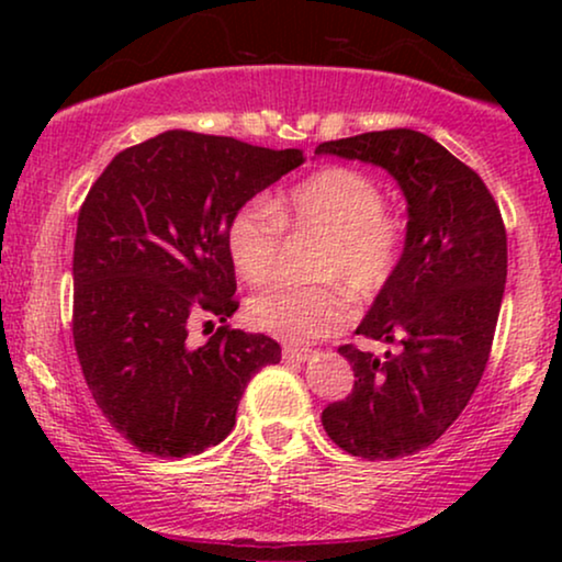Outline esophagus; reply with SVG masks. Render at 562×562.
I'll return each mask as SVG.
<instances>
[{
  "mask_svg": "<svg viewBox=\"0 0 562 562\" xmlns=\"http://www.w3.org/2000/svg\"><path fill=\"white\" fill-rule=\"evenodd\" d=\"M312 350L310 348H299V345H283V358L286 360H296V363H304L310 360Z\"/></svg>",
  "mask_w": 562,
  "mask_h": 562,
  "instance_id": "34e87169",
  "label": "esophagus"
}]
</instances>
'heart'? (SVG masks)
I'll return each instance as SVG.
<instances>
[{
	"mask_svg": "<svg viewBox=\"0 0 562 562\" xmlns=\"http://www.w3.org/2000/svg\"><path fill=\"white\" fill-rule=\"evenodd\" d=\"M283 229L317 233L312 258L317 283L276 281L250 299V322L289 342L333 335L352 319V299L386 286L402 260L406 220L383 206V189L350 166H327L296 181L271 204L250 199L229 214L225 248L235 271L248 283H263L279 268Z\"/></svg>",
	"mask_w": 562,
	"mask_h": 562,
	"instance_id": "b5f03b06",
	"label": "heart"
}]
</instances>
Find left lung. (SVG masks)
I'll use <instances>...</instances> for the list:
<instances>
[{
  "instance_id": "left-lung-1",
  "label": "left lung",
  "mask_w": 562,
  "mask_h": 562,
  "mask_svg": "<svg viewBox=\"0 0 562 562\" xmlns=\"http://www.w3.org/2000/svg\"><path fill=\"white\" fill-rule=\"evenodd\" d=\"M314 153L386 168L409 212L402 260L356 329L398 350L379 358L342 345L356 383L322 425L350 456H414L460 417L486 371L506 283L502 212L473 168L417 130L342 137Z\"/></svg>"
}]
</instances>
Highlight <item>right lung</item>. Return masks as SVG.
<instances>
[{
	"label": "right lung",
	"mask_w": 562,
	"mask_h": 562,
	"mask_svg": "<svg viewBox=\"0 0 562 562\" xmlns=\"http://www.w3.org/2000/svg\"><path fill=\"white\" fill-rule=\"evenodd\" d=\"M304 164L235 137L168 130L117 153L89 189L74 243V345L106 422L140 452L199 456L235 427L237 404L281 348L202 317L237 310L229 214Z\"/></svg>",
	"instance_id": "obj_1"
}]
</instances>
